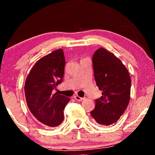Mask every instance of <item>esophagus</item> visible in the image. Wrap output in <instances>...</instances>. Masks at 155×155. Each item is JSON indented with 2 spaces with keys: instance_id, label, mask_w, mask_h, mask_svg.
Masks as SVG:
<instances>
[{
  "instance_id": "obj_1",
  "label": "esophagus",
  "mask_w": 155,
  "mask_h": 155,
  "mask_svg": "<svg viewBox=\"0 0 155 155\" xmlns=\"http://www.w3.org/2000/svg\"><path fill=\"white\" fill-rule=\"evenodd\" d=\"M74 98L75 100H77V101H83L84 99H85L84 98H81V97L78 96H74Z\"/></svg>"
}]
</instances>
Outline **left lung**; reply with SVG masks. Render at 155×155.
Returning a JSON list of instances; mask_svg holds the SVG:
<instances>
[{
	"label": "left lung",
	"instance_id": "obj_1",
	"mask_svg": "<svg viewBox=\"0 0 155 155\" xmlns=\"http://www.w3.org/2000/svg\"><path fill=\"white\" fill-rule=\"evenodd\" d=\"M94 77L102 96L96 100L91 117L101 125H111L124 114L130 101L131 80L121 60L103 48L94 52Z\"/></svg>",
	"mask_w": 155,
	"mask_h": 155
}]
</instances>
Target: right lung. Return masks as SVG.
<instances>
[{
    "label": "right lung",
    "instance_id": "right-lung-1",
    "mask_svg": "<svg viewBox=\"0 0 155 155\" xmlns=\"http://www.w3.org/2000/svg\"><path fill=\"white\" fill-rule=\"evenodd\" d=\"M65 60L63 49L41 57L31 68L25 84L27 106L40 124L54 127L64 118V110L70 98L52 91L61 83Z\"/></svg>",
    "mask_w": 155,
    "mask_h": 155
}]
</instances>
